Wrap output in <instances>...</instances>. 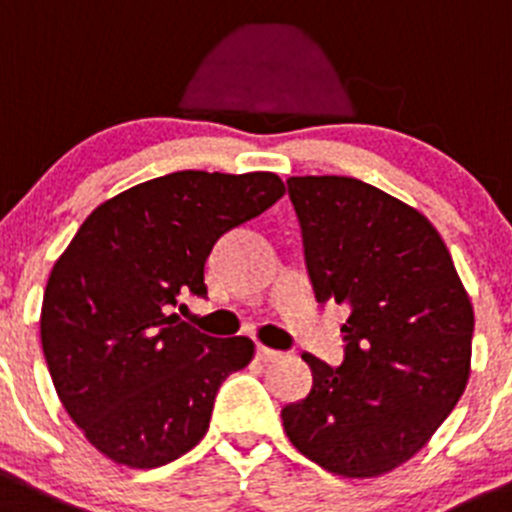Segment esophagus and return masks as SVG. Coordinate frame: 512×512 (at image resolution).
Returning <instances> with one entry per match:
<instances>
[{"instance_id": "esophagus-1", "label": "esophagus", "mask_w": 512, "mask_h": 512, "mask_svg": "<svg viewBox=\"0 0 512 512\" xmlns=\"http://www.w3.org/2000/svg\"><path fill=\"white\" fill-rule=\"evenodd\" d=\"M255 356H257V361H262V364H270V361H278V358H283V353L275 351V348H267V346H262V343H257Z\"/></svg>"}]
</instances>
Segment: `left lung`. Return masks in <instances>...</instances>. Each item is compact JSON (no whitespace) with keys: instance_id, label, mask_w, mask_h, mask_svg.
<instances>
[{"instance_id":"1","label":"left lung","mask_w":512,"mask_h":512,"mask_svg":"<svg viewBox=\"0 0 512 512\" xmlns=\"http://www.w3.org/2000/svg\"><path fill=\"white\" fill-rule=\"evenodd\" d=\"M318 303L348 308L343 364L303 353L305 399L283 409L295 450L343 477L417 455L470 379V295L422 212L351 176H290Z\"/></svg>"}]
</instances>
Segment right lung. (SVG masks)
<instances>
[{
    "label": "right lung",
    "mask_w": 512,
    "mask_h": 512,
    "mask_svg": "<svg viewBox=\"0 0 512 512\" xmlns=\"http://www.w3.org/2000/svg\"><path fill=\"white\" fill-rule=\"evenodd\" d=\"M283 194L270 171H174L80 224L47 280L40 336L62 407L100 455L151 470L207 434L219 386L255 343L212 338L169 310L184 293L207 298L214 242Z\"/></svg>",
    "instance_id": "1"
}]
</instances>
